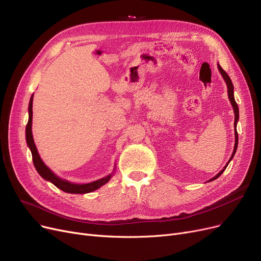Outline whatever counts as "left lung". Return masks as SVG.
<instances>
[{"label":"left lung","mask_w":261,"mask_h":261,"mask_svg":"<svg viewBox=\"0 0 261 261\" xmlns=\"http://www.w3.org/2000/svg\"><path fill=\"white\" fill-rule=\"evenodd\" d=\"M218 68H219L220 73L222 74L223 79H224V81L226 82V85H227V92H228V98H229V101H230V103H231V106H232V108H233V113H234V123H233V125H234V147H233L232 155H231L230 159L228 160V163L226 164V166H225L224 168H223L214 178H212V179L208 180V181H212V180L217 179V178L222 174V173L224 172V170H225L226 167L228 166L229 161L232 159V157H233L236 151H237V147H238V133H237V129H236V126H237V122H238V120H239V108H238V105H237V103H236L234 97H233V85H232V83H231V80H230L229 76H228V74L221 68L220 65H218Z\"/></svg>","instance_id":"8db88e82"}]
</instances>
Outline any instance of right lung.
<instances>
[{
	"instance_id": "1",
	"label": "right lung",
	"mask_w": 261,
	"mask_h": 261,
	"mask_svg": "<svg viewBox=\"0 0 261 261\" xmlns=\"http://www.w3.org/2000/svg\"><path fill=\"white\" fill-rule=\"evenodd\" d=\"M33 97L34 95H32L31 100H30V105H29V122H28V125H27V130H25V137H27V142L28 145L30 147V150L32 152V156H33V163L34 166L37 170V172L39 173L40 176L42 178H44L45 180L51 181L53 185H55L57 188H59L60 190H63L65 192L68 193H79V194H83V193H89L92 192L96 189H98L100 187H102L103 185H105L106 182L109 181V179L111 178V174L89 182V184H73L70 182L68 180L65 179H61L59 178L57 175H55L54 173L49 170L45 165L43 161L41 160L38 151H37L34 139H33V134H32V119H33Z\"/></svg>"
}]
</instances>
